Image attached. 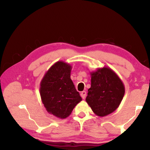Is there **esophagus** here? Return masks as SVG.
Wrapping results in <instances>:
<instances>
[{"instance_id": "esophagus-1", "label": "esophagus", "mask_w": 150, "mask_h": 150, "mask_svg": "<svg viewBox=\"0 0 150 150\" xmlns=\"http://www.w3.org/2000/svg\"><path fill=\"white\" fill-rule=\"evenodd\" d=\"M86 95H87V93H86V91H82V92L81 93V96L83 98V99H85Z\"/></svg>"}]
</instances>
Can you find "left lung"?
Returning <instances> with one entry per match:
<instances>
[{
  "label": "left lung",
  "mask_w": 150,
  "mask_h": 150,
  "mask_svg": "<svg viewBox=\"0 0 150 150\" xmlns=\"http://www.w3.org/2000/svg\"><path fill=\"white\" fill-rule=\"evenodd\" d=\"M90 74L91 85L86 102L98 116L110 115L118 108L124 96L125 87L122 81L108 67L98 68Z\"/></svg>",
  "instance_id": "1"
}]
</instances>
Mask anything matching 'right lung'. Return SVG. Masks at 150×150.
I'll list each match as a JSON object with an SVG mask.
<instances>
[{
  "label": "right lung",
  "instance_id": "1",
  "mask_svg": "<svg viewBox=\"0 0 150 150\" xmlns=\"http://www.w3.org/2000/svg\"><path fill=\"white\" fill-rule=\"evenodd\" d=\"M72 67L62 61L55 63L40 82V94L48 113L64 119L82 100L71 79Z\"/></svg>",
  "mask_w": 150,
  "mask_h": 150
}]
</instances>
